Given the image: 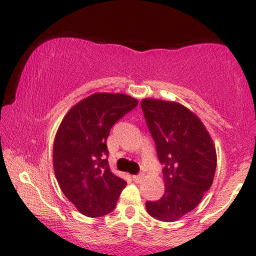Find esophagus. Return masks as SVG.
Here are the masks:
<instances>
[{
    "label": "esophagus",
    "instance_id": "1",
    "mask_svg": "<svg viewBox=\"0 0 256 256\" xmlns=\"http://www.w3.org/2000/svg\"><path fill=\"white\" fill-rule=\"evenodd\" d=\"M142 178H144V174H142V173H139V174L133 176V180H134V182H136V183H139L140 180H142Z\"/></svg>",
    "mask_w": 256,
    "mask_h": 256
}]
</instances>
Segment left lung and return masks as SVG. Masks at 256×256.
Listing matches in <instances>:
<instances>
[{
    "instance_id": "8db88e82",
    "label": "left lung",
    "mask_w": 256,
    "mask_h": 256,
    "mask_svg": "<svg viewBox=\"0 0 256 256\" xmlns=\"http://www.w3.org/2000/svg\"><path fill=\"white\" fill-rule=\"evenodd\" d=\"M140 105L164 164V194L146 202V210L156 220L176 221L194 210L210 189L215 146L202 120L180 104L145 98Z\"/></svg>"
}]
</instances>
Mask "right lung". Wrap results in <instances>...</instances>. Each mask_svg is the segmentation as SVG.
Masks as SVG:
<instances>
[{
    "instance_id": "add662e5",
    "label": "right lung",
    "mask_w": 256,
    "mask_h": 256,
    "mask_svg": "<svg viewBox=\"0 0 256 256\" xmlns=\"http://www.w3.org/2000/svg\"><path fill=\"white\" fill-rule=\"evenodd\" d=\"M138 101L124 94L96 92L70 108L54 142V168L63 194L85 216L114 211L124 180L111 172L106 140L112 126Z\"/></svg>"
}]
</instances>
